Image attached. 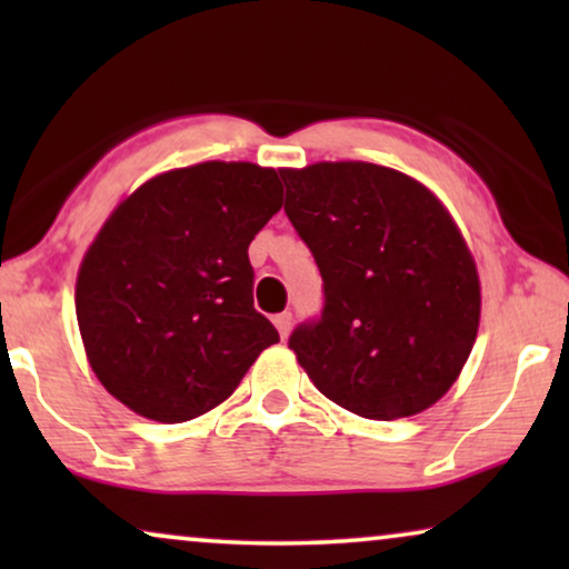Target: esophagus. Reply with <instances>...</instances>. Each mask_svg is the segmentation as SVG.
<instances>
[{"instance_id":"34e87169","label":"esophagus","mask_w":569,"mask_h":569,"mask_svg":"<svg viewBox=\"0 0 569 569\" xmlns=\"http://www.w3.org/2000/svg\"><path fill=\"white\" fill-rule=\"evenodd\" d=\"M274 326H277V331H279V337H287V333H290V326H292V313H277L274 316Z\"/></svg>"}]
</instances>
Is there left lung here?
I'll return each mask as SVG.
<instances>
[{
    "mask_svg": "<svg viewBox=\"0 0 569 569\" xmlns=\"http://www.w3.org/2000/svg\"><path fill=\"white\" fill-rule=\"evenodd\" d=\"M284 212L323 279L290 349L318 391L368 419L432 407L469 360L479 277L435 193L372 162L284 170Z\"/></svg>",
    "mask_w": 569,
    "mask_h": 569,
    "instance_id": "1",
    "label": "left lung"
}]
</instances>
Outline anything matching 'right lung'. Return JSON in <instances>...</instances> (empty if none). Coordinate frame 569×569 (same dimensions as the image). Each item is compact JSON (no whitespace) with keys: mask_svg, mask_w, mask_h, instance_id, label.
I'll list each match as a JSON object with an SVG mask.
<instances>
[{"mask_svg":"<svg viewBox=\"0 0 569 569\" xmlns=\"http://www.w3.org/2000/svg\"><path fill=\"white\" fill-rule=\"evenodd\" d=\"M277 170L199 162L162 173L108 217L77 277V323L106 391L186 422L236 391L279 333L253 308L248 246L282 207Z\"/></svg>","mask_w":569,"mask_h":569,"instance_id":"add662e5","label":"right lung"}]
</instances>
